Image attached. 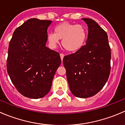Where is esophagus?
I'll return each mask as SVG.
<instances>
[{"label":"esophagus","instance_id":"1","mask_svg":"<svg viewBox=\"0 0 125 125\" xmlns=\"http://www.w3.org/2000/svg\"><path fill=\"white\" fill-rule=\"evenodd\" d=\"M60 58H61L62 62L63 59V57H64V54H62V53H61V54H60Z\"/></svg>","mask_w":125,"mask_h":125}]
</instances>
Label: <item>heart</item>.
<instances>
[{
	"label": "heart",
	"mask_w": 125,
	"mask_h": 125,
	"mask_svg": "<svg viewBox=\"0 0 125 125\" xmlns=\"http://www.w3.org/2000/svg\"><path fill=\"white\" fill-rule=\"evenodd\" d=\"M88 32L84 25L64 22L57 25L54 33L48 35V40L52 47L55 48L62 40V45L70 52L80 50L86 42Z\"/></svg>",
	"instance_id": "heart-1"
}]
</instances>
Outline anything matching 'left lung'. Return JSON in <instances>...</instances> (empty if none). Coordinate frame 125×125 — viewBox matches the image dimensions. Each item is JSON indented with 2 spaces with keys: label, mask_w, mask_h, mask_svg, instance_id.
<instances>
[{
  "label": "left lung",
  "mask_w": 125,
  "mask_h": 125,
  "mask_svg": "<svg viewBox=\"0 0 125 125\" xmlns=\"http://www.w3.org/2000/svg\"><path fill=\"white\" fill-rule=\"evenodd\" d=\"M88 27L86 44L63 60L71 93L82 98L98 93L111 71V48L104 30L94 20L82 18Z\"/></svg>",
  "instance_id": "1"
}]
</instances>
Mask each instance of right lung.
Here are the masks:
<instances>
[{"mask_svg":"<svg viewBox=\"0 0 125 125\" xmlns=\"http://www.w3.org/2000/svg\"><path fill=\"white\" fill-rule=\"evenodd\" d=\"M51 22L28 19L14 30L10 42L7 72L17 90L29 98L48 94L61 63L59 53L46 46Z\"/></svg>","mask_w":125,"mask_h":125,"instance_id":"obj_1","label":"right lung"}]
</instances>
